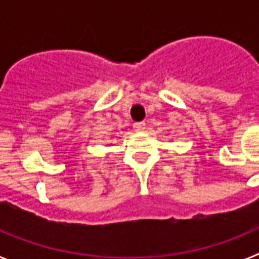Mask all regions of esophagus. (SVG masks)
<instances>
[{"mask_svg": "<svg viewBox=\"0 0 259 259\" xmlns=\"http://www.w3.org/2000/svg\"><path fill=\"white\" fill-rule=\"evenodd\" d=\"M145 122H136L134 123V128H135V131L136 132H141L145 130Z\"/></svg>", "mask_w": 259, "mask_h": 259, "instance_id": "obj_1", "label": "esophagus"}]
</instances>
